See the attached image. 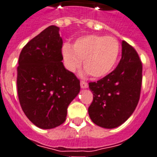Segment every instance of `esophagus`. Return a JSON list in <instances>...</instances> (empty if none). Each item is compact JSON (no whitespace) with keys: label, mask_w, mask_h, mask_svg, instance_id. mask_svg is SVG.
I'll return each instance as SVG.
<instances>
[{"label":"esophagus","mask_w":157,"mask_h":157,"mask_svg":"<svg viewBox=\"0 0 157 157\" xmlns=\"http://www.w3.org/2000/svg\"><path fill=\"white\" fill-rule=\"evenodd\" d=\"M88 87H89V85L86 82H81V88L82 89H87Z\"/></svg>","instance_id":"obj_1"}]
</instances>
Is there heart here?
I'll return each mask as SVG.
<instances>
[{
  "label": "heart",
  "mask_w": 157,
  "mask_h": 157,
  "mask_svg": "<svg viewBox=\"0 0 157 157\" xmlns=\"http://www.w3.org/2000/svg\"><path fill=\"white\" fill-rule=\"evenodd\" d=\"M62 53L64 64L69 71H76L83 60L85 73L90 74L94 78H101L115 68L120 45L113 36L87 35L76 39L73 45L65 43Z\"/></svg>",
  "instance_id": "heart-1"
}]
</instances>
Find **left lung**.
I'll list each match as a JSON object with an SVG mask.
<instances>
[{
	"label": "left lung",
	"mask_w": 157,
	"mask_h": 157,
	"mask_svg": "<svg viewBox=\"0 0 157 157\" xmlns=\"http://www.w3.org/2000/svg\"><path fill=\"white\" fill-rule=\"evenodd\" d=\"M143 66L137 52L125 41H122V58L115 70L95 82H89L93 101L89 108L90 119L105 128L122 125L137 106Z\"/></svg>",
	"instance_id": "left-lung-1"
}]
</instances>
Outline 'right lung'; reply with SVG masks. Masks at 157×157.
<instances>
[{
	"instance_id": "right-lung-1",
	"label": "right lung",
	"mask_w": 157,
	"mask_h": 157,
	"mask_svg": "<svg viewBox=\"0 0 157 157\" xmlns=\"http://www.w3.org/2000/svg\"><path fill=\"white\" fill-rule=\"evenodd\" d=\"M59 28L49 26L22 48L17 68L21 107L36 127L54 128L66 120L69 103L80 92V81L62 61Z\"/></svg>"
}]
</instances>
